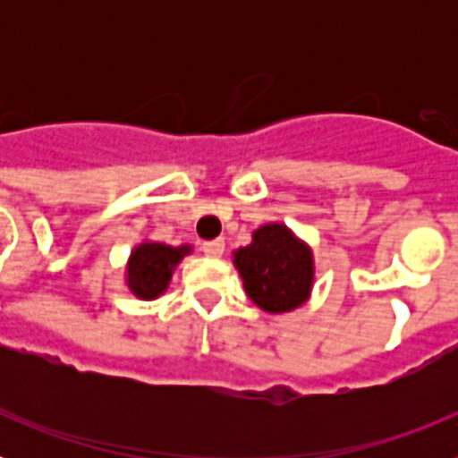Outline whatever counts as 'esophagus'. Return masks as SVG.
I'll list each match as a JSON object with an SVG mask.
<instances>
[{
    "mask_svg": "<svg viewBox=\"0 0 458 458\" xmlns=\"http://www.w3.org/2000/svg\"><path fill=\"white\" fill-rule=\"evenodd\" d=\"M201 250H204L206 257L220 259L222 252H225V241H222V238H216V241H206L204 245H201Z\"/></svg>",
    "mask_w": 458,
    "mask_h": 458,
    "instance_id": "1",
    "label": "esophagus"
}]
</instances>
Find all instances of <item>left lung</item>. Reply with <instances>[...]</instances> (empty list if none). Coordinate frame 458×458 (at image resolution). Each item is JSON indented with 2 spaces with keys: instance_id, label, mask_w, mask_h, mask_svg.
I'll list each match as a JSON object with an SVG mask.
<instances>
[{
  "instance_id": "left-lung-1",
  "label": "left lung",
  "mask_w": 458,
  "mask_h": 458,
  "mask_svg": "<svg viewBox=\"0 0 458 458\" xmlns=\"http://www.w3.org/2000/svg\"><path fill=\"white\" fill-rule=\"evenodd\" d=\"M232 257L245 293L259 310L286 314L310 301L317 277L314 252L284 222L254 229L252 242L233 250Z\"/></svg>"
}]
</instances>
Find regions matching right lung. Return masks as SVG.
<instances>
[{
	"label": "right lung",
	"mask_w": 458,
	"mask_h": 458,
	"mask_svg": "<svg viewBox=\"0 0 458 458\" xmlns=\"http://www.w3.org/2000/svg\"><path fill=\"white\" fill-rule=\"evenodd\" d=\"M190 252L188 242L179 248L157 241L137 242L125 261V286L140 301H156L169 289L174 270Z\"/></svg>",
	"instance_id": "obj_1"
}]
</instances>
